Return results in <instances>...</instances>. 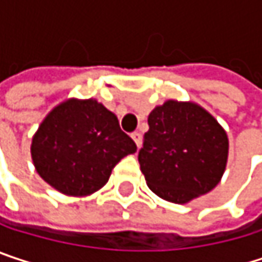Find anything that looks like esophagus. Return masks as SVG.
I'll list each match as a JSON object with an SVG mask.
<instances>
[{"label": "esophagus", "mask_w": 262, "mask_h": 262, "mask_svg": "<svg viewBox=\"0 0 262 262\" xmlns=\"http://www.w3.org/2000/svg\"><path fill=\"white\" fill-rule=\"evenodd\" d=\"M130 136H132V139L135 141L136 147L139 148V147H141V144H142V136H141V133H139V132H133Z\"/></svg>", "instance_id": "esophagus-1"}]
</instances>
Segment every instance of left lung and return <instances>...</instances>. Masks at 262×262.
Returning a JSON list of instances; mask_svg holds the SVG:
<instances>
[{"instance_id":"8db88e82","label":"left lung","mask_w":262,"mask_h":262,"mask_svg":"<svg viewBox=\"0 0 262 262\" xmlns=\"http://www.w3.org/2000/svg\"><path fill=\"white\" fill-rule=\"evenodd\" d=\"M228 155V133L205 107L167 100L148 115L138 161L156 195L183 205L219 185Z\"/></svg>"}]
</instances>
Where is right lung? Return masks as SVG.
Segmentation results:
<instances>
[{
	"instance_id": "obj_1",
	"label": "right lung",
	"mask_w": 262,
	"mask_h": 262,
	"mask_svg": "<svg viewBox=\"0 0 262 262\" xmlns=\"http://www.w3.org/2000/svg\"><path fill=\"white\" fill-rule=\"evenodd\" d=\"M136 151L118 118L95 98H68L54 106L31 138L37 174L65 195L84 197L101 189L114 167Z\"/></svg>"
}]
</instances>
